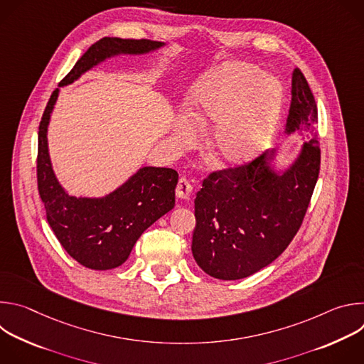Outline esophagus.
I'll use <instances>...</instances> for the list:
<instances>
[{
  "mask_svg": "<svg viewBox=\"0 0 364 364\" xmlns=\"http://www.w3.org/2000/svg\"><path fill=\"white\" fill-rule=\"evenodd\" d=\"M193 193V186L183 177L178 180V184L176 187V196L181 200H188Z\"/></svg>",
  "mask_w": 364,
  "mask_h": 364,
  "instance_id": "34e87169",
  "label": "esophagus"
}]
</instances>
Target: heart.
Instances as JSON below:
<instances>
[{"instance_id": "1", "label": "heart", "mask_w": 364, "mask_h": 364, "mask_svg": "<svg viewBox=\"0 0 364 364\" xmlns=\"http://www.w3.org/2000/svg\"><path fill=\"white\" fill-rule=\"evenodd\" d=\"M282 103V86L246 63L229 62L207 72L196 85L190 114L176 122V136L188 142L198 124H215L207 148L220 166L250 161L269 142Z\"/></svg>"}]
</instances>
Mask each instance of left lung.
Returning <instances> with one entry per match:
<instances>
[{"label":"left lung","instance_id":"obj_1","mask_svg":"<svg viewBox=\"0 0 364 364\" xmlns=\"http://www.w3.org/2000/svg\"><path fill=\"white\" fill-rule=\"evenodd\" d=\"M285 134L304 139L299 154L277 171L275 149L249 164L204 178L196 194L191 252L213 278L242 279L268 267L288 247L302 225L320 173L318 111L299 69L292 72Z\"/></svg>","mask_w":364,"mask_h":364}]
</instances>
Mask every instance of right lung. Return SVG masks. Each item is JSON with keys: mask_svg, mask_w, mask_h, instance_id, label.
I'll use <instances>...</instances> for the list:
<instances>
[{"mask_svg": "<svg viewBox=\"0 0 364 364\" xmlns=\"http://www.w3.org/2000/svg\"><path fill=\"white\" fill-rule=\"evenodd\" d=\"M166 43L103 37L92 44L59 86L119 55H146ZM59 96L51 93L38 127L37 184L46 218L65 250L80 265L107 271L122 265L139 236L174 209L178 174L166 167H142L122 186L103 197H75L59 183L51 167L47 128Z\"/></svg>", "mask_w": 364, "mask_h": 364, "instance_id": "obj_1", "label": "right lung"}]
</instances>
